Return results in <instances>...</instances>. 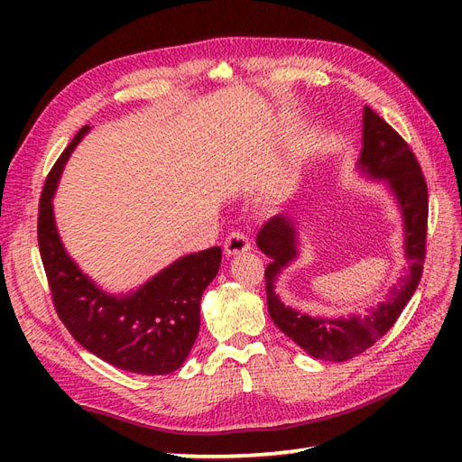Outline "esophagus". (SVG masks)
Here are the masks:
<instances>
[{
	"instance_id": "esophagus-1",
	"label": "esophagus",
	"mask_w": 462,
	"mask_h": 462,
	"mask_svg": "<svg viewBox=\"0 0 462 462\" xmlns=\"http://www.w3.org/2000/svg\"><path fill=\"white\" fill-rule=\"evenodd\" d=\"M224 250L228 256H236V254H244L250 250V238L248 234H244L242 230H234L228 234V238L224 242Z\"/></svg>"
}]
</instances>
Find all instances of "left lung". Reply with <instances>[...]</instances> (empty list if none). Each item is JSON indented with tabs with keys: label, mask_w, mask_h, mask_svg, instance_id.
<instances>
[{
	"label": "left lung",
	"mask_w": 462,
	"mask_h": 462,
	"mask_svg": "<svg viewBox=\"0 0 462 462\" xmlns=\"http://www.w3.org/2000/svg\"><path fill=\"white\" fill-rule=\"evenodd\" d=\"M359 162L361 169L371 176L387 180L405 216V256L409 268L379 308L363 318L351 316L347 319L311 318L308 313L286 308L273 291V282L280 270L296 258V230L286 216H273L262 226L256 236L258 248L272 258L263 276L268 311L273 323L311 357L323 361H347L377 343L395 326L423 273L429 222L427 180L403 136L383 121L371 106L363 109V151Z\"/></svg>",
	"instance_id": "obj_1"
}]
</instances>
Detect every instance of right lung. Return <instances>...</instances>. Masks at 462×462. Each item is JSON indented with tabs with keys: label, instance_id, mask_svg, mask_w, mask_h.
Segmentation results:
<instances>
[{
	"label": "right lung",
	"instance_id": "add662e5",
	"mask_svg": "<svg viewBox=\"0 0 462 462\" xmlns=\"http://www.w3.org/2000/svg\"><path fill=\"white\" fill-rule=\"evenodd\" d=\"M89 126L75 134L49 171L39 199L37 242L59 319L93 356L139 375L179 369L200 329V298L222 262L218 246L174 262L129 298L106 296L67 256L51 199L69 154Z\"/></svg>",
	"mask_w": 462,
	"mask_h": 462
}]
</instances>
